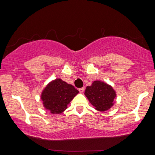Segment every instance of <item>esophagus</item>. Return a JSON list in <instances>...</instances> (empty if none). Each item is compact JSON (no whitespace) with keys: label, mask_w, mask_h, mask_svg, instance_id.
<instances>
[{"label":"esophagus","mask_w":155,"mask_h":155,"mask_svg":"<svg viewBox=\"0 0 155 155\" xmlns=\"http://www.w3.org/2000/svg\"><path fill=\"white\" fill-rule=\"evenodd\" d=\"M78 91H79V92H80L81 94H83V91H84V87L79 88V89H78Z\"/></svg>","instance_id":"esophagus-1"}]
</instances>
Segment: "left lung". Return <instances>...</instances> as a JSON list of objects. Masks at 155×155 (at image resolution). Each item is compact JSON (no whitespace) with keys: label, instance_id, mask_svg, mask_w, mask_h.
Wrapping results in <instances>:
<instances>
[{"label":"left lung","instance_id":"left-lung-1","mask_svg":"<svg viewBox=\"0 0 155 155\" xmlns=\"http://www.w3.org/2000/svg\"><path fill=\"white\" fill-rule=\"evenodd\" d=\"M85 96L94 109L104 112L114 105L116 92L111 85L104 81L97 80L86 87Z\"/></svg>","mask_w":155,"mask_h":155}]
</instances>
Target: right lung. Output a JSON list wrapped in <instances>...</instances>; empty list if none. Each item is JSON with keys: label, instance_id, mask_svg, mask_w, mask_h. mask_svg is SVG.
<instances>
[{"label": "right lung", "instance_id": "right-lung-1", "mask_svg": "<svg viewBox=\"0 0 155 155\" xmlns=\"http://www.w3.org/2000/svg\"><path fill=\"white\" fill-rule=\"evenodd\" d=\"M77 89L61 78L51 81L41 93L43 106L52 114H60L78 94Z\"/></svg>", "mask_w": 155, "mask_h": 155}]
</instances>
